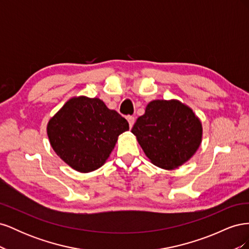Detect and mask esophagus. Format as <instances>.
Instances as JSON below:
<instances>
[{
  "instance_id": "obj_1",
  "label": "esophagus",
  "mask_w": 249,
  "mask_h": 249,
  "mask_svg": "<svg viewBox=\"0 0 249 249\" xmlns=\"http://www.w3.org/2000/svg\"><path fill=\"white\" fill-rule=\"evenodd\" d=\"M126 119H127V122H129L130 127H132L134 125V124H135V117L134 116H127Z\"/></svg>"
}]
</instances>
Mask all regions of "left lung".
Returning a JSON list of instances; mask_svg holds the SVG:
<instances>
[{"mask_svg":"<svg viewBox=\"0 0 249 249\" xmlns=\"http://www.w3.org/2000/svg\"><path fill=\"white\" fill-rule=\"evenodd\" d=\"M132 133L143 152L156 166L178 168L195 154L202 129L193 111L178 101L150 102L138 117Z\"/></svg>","mask_w":249,"mask_h":249,"instance_id":"8db88e82","label":"left lung"}]
</instances>
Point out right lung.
<instances>
[{"mask_svg":"<svg viewBox=\"0 0 249 249\" xmlns=\"http://www.w3.org/2000/svg\"><path fill=\"white\" fill-rule=\"evenodd\" d=\"M129 123L100 99L72 97L48 124V136L55 153L80 172H90L106 162L117 137Z\"/></svg>","mask_w":249,"mask_h":249,"instance_id":"1","label":"right lung"}]
</instances>
